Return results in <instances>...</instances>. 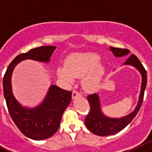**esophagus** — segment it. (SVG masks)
Masks as SVG:
<instances>
[{
    "instance_id": "34e87169",
    "label": "esophagus",
    "mask_w": 152,
    "mask_h": 152,
    "mask_svg": "<svg viewBox=\"0 0 152 152\" xmlns=\"http://www.w3.org/2000/svg\"><path fill=\"white\" fill-rule=\"evenodd\" d=\"M79 96H80V92H78L77 91H72V98H76V97H79Z\"/></svg>"
}]
</instances>
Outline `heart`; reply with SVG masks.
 <instances>
[{
  "mask_svg": "<svg viewBox=\"0 0 152 152\" xmlns=\"http://www.w3.org/2000/svg\"><path fill=\"white\" fill-rule=\"evenodd\" d=\"M102 58L95 53L74 54L66 59L65 67L58 68L57 73L61 79L72 83L74 77H83L82 85L85 91H96L104 75V68L101 65Z\"/></svg>",
  "mask_w": 152,
  "mask_h": 152,
  "instance_id": "heart-1",
  "label": "heart"
}]
</instances>
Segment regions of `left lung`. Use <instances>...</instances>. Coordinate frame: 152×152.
<instances>
[{
    "label": "left lung",
    "instance_id": "8db88e82",
    "mask_svg": "<svg viewBox=\"0 0 152 152\" xmlns=\"http://www.w3.org/2000/svg\"><path fill=\"white\" fill-rule=\"evenodd\" d=\"M110 50L115 57H123L127 55L129 50L127 49L113 48L110 47ZM124 65H132L140 72L142 76L141 88L139 96L137 105L130 114L122 118H109L103 114L101 108L99 97L97 94H90L87 96L91 110L85 119V124L87 129L93 134L98 136H109L121 131L131 122L136 116L137 112L140 110L143 99H144V91L147 85V72L143 65L135 55H131L124 62Z\"/></svg>",
    "mask_w": 152,
    "mask_h": 152
}]
</instances>
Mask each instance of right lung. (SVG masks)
<instances>
[{
	"instance_id": "obj_1",
	"label": "right lung",
	"mask_w": 152,
	"mask_h": 152,
	"mask_svg": "<svg viewBox=\"0 0 152 152\" xmlns=\"http://www.w3.org/2000/svg\"><path fill=\"white\" fill-rule=\"evenodd\" d=\"M55 46H42L16 56L3 78L4 95L8 110L17 127L27 137L41 140L50 137L58 129L64 111L72 99V92L51 85L44 100L36 108H25L15 99L12 90V74L20 61L31 59L49 62Z\"/></svg>"
}]
</instances>
